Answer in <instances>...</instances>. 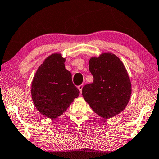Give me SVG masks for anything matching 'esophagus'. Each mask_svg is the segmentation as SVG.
<instances>
[{
	"instance_id": "1",
	"label": "esophagus",
	"mask_w": 159,
	"mask_h": 159,
	"mask_svg": "<svg viewBox=\"0 0 159 159\" xmlns=\"http://www.w3.org/2000/svg\"><path fill=\"white\" fill-rule=\"evenodd\" d=\"M83 87H84V85L83 84H81V85H79V86H78V89H79V90L80 91V93L82 92V89H83Z\"/></svg>"
}]
</instances>
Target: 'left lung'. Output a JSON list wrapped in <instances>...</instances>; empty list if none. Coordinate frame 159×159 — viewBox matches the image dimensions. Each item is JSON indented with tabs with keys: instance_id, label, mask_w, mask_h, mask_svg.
<instances>
[{
	"instance_id": "left-lung-1",
	"label": "left lung",
	"mask_w": 159,
	"mask_h": 159,
	"mask_svg": "<svg viewBox=\"0 0 159 159\" xmlns=\"http://www.w3.org/2000/svg\"><path fill=\"white\" fill-rule=\"evenodd\" d=\"M93 83L83 87L82 95L97 115L109 119L125 109L132 85L124 64L111 53H104L89 61Z\"/></svg>"
}]
</instances>
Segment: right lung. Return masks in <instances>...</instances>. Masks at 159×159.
Returning <instances> with one entry per match:
<instances>
[{
    "label": "right lung",
    "mask_w": 159,
    "mask_h": 159,
    "mask_svg": "<svg viewBox=\"0 0 159 159\" xmlns=\"http://www.w3.org/2000/svg\"><path fill=\"white\" fill-rule=\"evenodd\" d=\"M61 54L48 57L41 64L32 82V98L38 111L49 118L61 115L75 98L79 90L73 84L71 74L65 69Z\"/></svg>",
    "instance_id": "1"
}]
</instances>
